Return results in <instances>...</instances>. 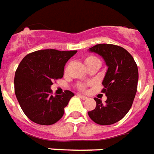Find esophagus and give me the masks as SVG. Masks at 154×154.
<instances>
[{
	"label": "esophagus",
	"mask_w": 154,
	"mask_h": 154,
	"mask_svg": "<svg viewBox=\"0 0 154 154\" xmlns=\"http://www.w3.org/2000/svg\"><path fill=\"white\" fill-rule=\"evenodd\" d=\"M78 96L82 99V100H87V97L86 96H84V95H82V94H78Z\"/></svg>",
	"instance_id": "obj_1"
}]
</instances>
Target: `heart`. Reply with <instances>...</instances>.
I'll return each mask as SVG.
<instances>
[{"label":"heart","instance_id":"1","mask_svg":"<svg viewBox=\"0 0 154 154\" xmlns=\"http://www.w3.org/2000/svg\"><path fill=\"white\" fill-rule=\"evenodd\" d=\"M85 63H86V66H90L91 65V64H94V63H99V64L101 63L100 59L97 58L96 56H94V55H88V56H86L85 58ZM86 86H87L86 84H80L78 86V88L81 91H85Z\"/></svg>","mask_w":154,"mask_h":154}]
</instances>
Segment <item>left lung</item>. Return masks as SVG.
I'll use <instances>...</instances> for the list:
<instances>
[{
    "label": "left lung",
    "mask_w": 154,
    "mask_h": 154,
    "mask_svg": "<svg viewBox=\"0 0 154 154\" xmlns=\"http://www.w3.org/2000/svg\"><path fill=\"white\" fill-rule=\"evenodd\" d=\"M103 57L108 70L103 80L102 92L107 96L103 104L94 98L96 107L89 117L99 125H112L126 116L137 91L139 72L136 63L128 51L112 44H98L89 49Z\"/></svg>",
    "instance_id": "1"
}]
</instances>
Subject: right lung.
Wrapping results in <instances>:
<instances>
[{"label":"right lung","instance_id":"obj_1","mask_svg":"<svg viewBox=\"0 0 154 154\" xmlns=\"http://www.w3.org/2000/svg\"><path fill=\"white\" fill-rule=\"evenodd\" d=\"M77 51L41 50L27 54L19 64L14 77V92L21 109L31 121L52 125L62 118L64 108L74 94L65 91L52 95L53 82L62 78L65 63Z\"/></svg>","mask_w":154,"mask_h":154}]
</instances>
